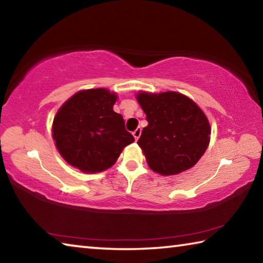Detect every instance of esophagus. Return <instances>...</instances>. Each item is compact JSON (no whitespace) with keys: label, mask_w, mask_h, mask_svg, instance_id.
<instances>
[{"label":"esophagus","mask_w":263,"mask_h":263,"mask_svg":"<svg viewBox=\"0 0 263 263\" xmlns=\"http://www.w3.org/2000/svg\"><path fill=\"white\" fill-rule=\"evenodd\" d=\"M140 135H141V128H140V127H138L137 130H136L135 132H133V137L136 138V140H138V138L140 137Z\"/></svg>","instance_id":"obj_1"}]
</instances>
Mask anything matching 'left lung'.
<instances>
[{
	"mask_svg": "<svg viewBox=\"0 0 263 263\" xmlns=\"http://www.w3.org/2000/svg\"><path fill=\"white\" fill-rule=\"evenodd\" d=\"M136 97L148 122L138 145L149 168L169 176L194 167L210 142V123L202 109L176 91H140Z\"/></svg>",
	"mask_w": 263,
	"mask_h": 263,
	"instance_id": "obj_1",
	"label": "left lung"
}]
</instances>
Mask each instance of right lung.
Wrapping results in <instances>:
<instances>
[{
	"mask_svg": "<svg viewBox=\"0 0 263 263\" xmlns=\"http://www.w3.org/2000/svg\"><path fill=\"white\" fill-rule=\"evenodd\" d=\"M117 94L105 88L80 90L58 110L52 124L55 147L70 166L83 173L110 168L135 138L123 116L114 111Z\"/></svg>",
	"mask_w": 263,
	"mask_h": 263,
	"instance_id": "obj_1",
	"label": "right lung"
}]
</instances>
